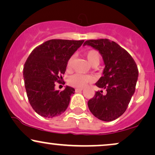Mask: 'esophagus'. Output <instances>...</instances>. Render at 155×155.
<instances>
[{"label":"esophagus","instance_id":"esophagus-1","mask_svg":"<svg viewBox=\"0 0 155 155\" xmlns=\"http://www.w3.org/2000/svg\"><path fill=\"white\" fill-rule=\"evenodd\" d=\"M83 90V89L82 88H77V89H75V91H76V92H81V91Z\"/></svg>","mask_w":155,"mask_h":155}]
</instances>
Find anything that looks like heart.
<instances>
[{
    "label": "heart",
    "mask_w": 155,
    "mask_h": 155,
    "mask_svg": "<svg viewBox=\"0 0 155 155\" xmlns=\"http://www.w3.org/2000/svg\"><path fill=\"white\" fill-rule=\"evenodd\" d=\"M85 57L87 61L91 66L94 64H97L100 62V54L95 50H89L85 53ZM74 57L71 56L69 58L67 62V68L70 69L71 68L73 62H74ZM92 81V77L88 75H81L79 74H75L74 75L68 77V82L73 87L81 88L84 87L87 83L91 82Z\"/></svg>",
    "instance_id": "obj_1"
}]
</instances>
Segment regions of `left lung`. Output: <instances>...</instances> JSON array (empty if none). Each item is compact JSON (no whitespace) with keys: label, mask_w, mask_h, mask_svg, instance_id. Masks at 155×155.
I'll return each mask as SVG.
<instances>
[{"label":"left lung","mask_w":155,"mask_h":155,"mask_svg":"<svg viewBox=\"0 0 155 155\" xmlns=\"http://www.w3.org/2000/svg\"><path fill=\"white\" fill-rule=\"evenodd\" d=\"M85 45L98 50L102 55L105 68L95 84L107 92L105 95L102 91L96 92L88 101L89 109L100 120H114L124 114L134 95L139 76L137 66L131 55L113 41L89 40Z\"/></svg>","instance_id":"left-lung-1"}]
</instances>
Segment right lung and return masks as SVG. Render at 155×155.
<instances>
[{
  "mask_svg": "<svg viewBox=\"0 0 155 155\" xmlns=\"http://www.w3.org/2000/svg\"><path fill=\"white\" fill-rule=\"evenodd\" d=\"M84 40H50L35 48L24 66L23 76L29 103L37 114L45 118L59 116L69 105L75 89L66 86L55 90L61 83L70 57Z\"/></svg>",
  "mask_w": 155,
  "mask_h": 155,
  "instance_id": "obj_1",
  "label": "right lung"
}]
</instances>
